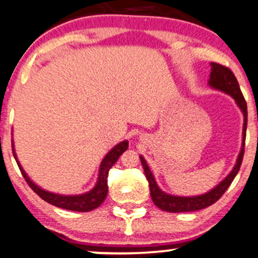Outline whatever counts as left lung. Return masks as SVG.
Here are the masks:
<instances>
[{
	"instance_id": "left-lung-1",
	"label": "left lung",
	"mask_w": 258,
	"mask_h": 258,
	"mask_svg": "<svg viewBox=\"0 0 258 258\" xmlns=\"http://www.w3.org/2000/svg\"><path fill=\"white\" fill-rule=\"evenodd\" d=\"M212 72L211 78H209V86L216 88L218 90L226 93V94L231 95L236 101V104L241 109L242 114H244V135H242V147L240 151L239 157H237L236 164H235L233 171L225 177L217 187H214L212 191L207 192L206 195H201L196 197H179V196H171V195H166L158 187L157 182H155L154 176L152 175L149 170L148 165H147L146 160L143 157L141 158V163H142L144 174H146L147 180L149 183V189H151V196L153 202L157 207H159L161 211L171 212V213H180V212H194L200 211L206 207H209L213 203H216L220 197L224 195V192L228 189L230 183L233 182L234 177L240 170L241 166L242 158H244L245 153V138H246V127H247V104H246L244 95H242L241 89L239 87V82L234 73L231 72L230 69L223 66V64L217 63V62H212Z\"/></svg>"
}]
</instances>
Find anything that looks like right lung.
Segmentation results:
<instances>
[{
  "label": "right lung",
  "instance_id": "1",
  "mask_svg": "<svg viewBox=\"0 0 258 258\" xmlns=\"http://www.w3.org/2000/svg\"><path fill=\"white\" fill-rule=\"evenodd\" d=\"M128 148V142L123 141V142L118 143L117 146L114 147L109 153L106 154V157L104 158V160L101 161L100 170H99V179L95 187L89 191L88 194L79 195V196H61V195L51 194V192L44 191L40 187L35 185V183L30 181L29 177L27 176L22 166L18 164L19 169H21L22 175L27 181L28 185L30 186V188L38 195L39 197L42 198L45 202L50 203V205L56 206L58 208L69 209V211H76V212H89L93 209L98 208L101 203L104 202V200L106 198L107 195V175H109V170L111 169V166L117 161L120 155ZM16 158V154H14Z\"/></svg>",
  "mask_w": 258,
  "mask_h": 258
}]
</instances>
